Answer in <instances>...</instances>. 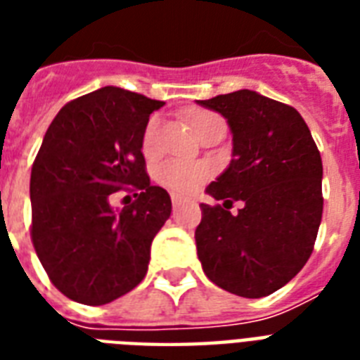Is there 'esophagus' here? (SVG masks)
Masks as SVG:
<instances>
[{"label":"esophagus","mask_w":360,"mask_h":360,"mask_svg":"<svg viewBox=\"0 0 360 360\" xmlns=\"http://www.w3.org/2000/svg\"><path fill=\"white\" fill-rule=\"evenodd\" d=\"M172 203H174V209H177L183 203V198L179 194H172Z\"/></svg>","instance_id":"34e87169"}]
</instances>
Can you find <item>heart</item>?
<instances>
[{
	"label": "heart",
	"mask_w": 360,
	"mask_h": 360,
	"mask_svg": "<svg viewBox=\"0 0 360 360\" xmlns=\"http://www.w3.org/2000/svg\"><path fill=\"white\" fill-rule=\"evenodd\" d=\"M192 129L198 136L205 132L214 124H224L219 115L211 112H194L191 117ZM157 132H158V120L151 117L143 132V153L153 155L157 147ZM207 168L203 164L198 162H183V160H166L157 168V181L169 191L177 194H192L198 191L202 183L207 179Z\"/></svg>",
	"instance_id": "heart-1"
}]
</instances>
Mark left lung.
I'll use <instances>...</instances> for the list:
<instances>
[{"mask_svg":"<svg viewBox=\"0 0 360 360\" xmlns=\"http://www.w3.org/2000/svg\"><path fill=\"white\" fill-rule=\"evenodd\" d=\"M219 112L233 136L230 166L207 186L222 205L202 203L196 228L203 273L246 299L271 295L314 250L323 196V164L295 108L250 89L198 101ZM233 201L243 209L231 215Z\"/></svg>","mask_w":360,"mask_h":360,"instance_id":"8db88e82","label":"left lung"}]
</instances>
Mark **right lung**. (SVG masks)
Returning a JSON list of instances; mask_svg holds the SVG:
<instances>
[{
    "instance_id": "add662e5",
    "label": "right lung",
    "mask_w": 360,
    "mask_h": 360,
    "mask_svg": "<svg viewBox=\"0 0 360 360\" xmlns=\"http://www.w3.org/2000/svg\"><path fill=\"white\" fill-rule=\"evenodd\" d=\"M162 106L106 86L65 104L48 127L31 168V240L72 301L101 307L146 276L153 239L172 213L141 153L149 115ZM117 190H134L136 200L114 210Z\"/></svg>"
}]
</instances>
